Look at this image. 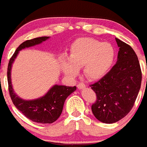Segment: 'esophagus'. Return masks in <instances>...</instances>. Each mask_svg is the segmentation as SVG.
<instances>
[{
  "label": "esophagus",
  "mask_w": 147,
  "mask_h": 147,
  "mask_svg": "<svg viewBox=\"0 0 147 147\" xmlns=\"http://www.w3.org/2000/svg\"><path fill=\"white\" fill-rule=\"evenodd\" d=\"M86 87V85L84 84L83 83H80L78 85H77V88L79 89V90H82V89H83V88Z\"/></svg>",
  "instance_id": "esophagus-1"
}]
</instances>
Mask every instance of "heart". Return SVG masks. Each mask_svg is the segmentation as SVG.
I'll use <instances>...</instances> for the list:
<instances>
[{
  "label": "heart",
  "mask_w": 147,
  "mask_h": 147,
  "mask_svg": "<svg viewBox=\"0 0 147 147\" xmlns=\"http://www.w3.org/2000/svg\"><path fill=\"white\" fill-rule=\"evenodd\" d=\"M115 56L111 45L92 38H80L72 44L69 57H60V67L65 75L76 77L80 69L83 67L86 77L92 80H98L111 70Z\"/></svg>",
  "instance_id": "heart-1"
}]
</instances>
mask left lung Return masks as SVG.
Returning <instances> with one entry per match:
<instances>
[{"mask_svg": "<svg viewBox=\"0 0 147 147\" xmlns=\"http://www.w3.org/2000/svg\"><path fill=\"white\" fill-rule=\"evenodd\" d=\"M118 61L105 77L91 85L97 100L92 105L99 121L112 124L120 121L133 108L141 86L142 74L137 56L130 45L115 38Z\"/></svg>", "mask_w": 147, "mask_h": 147, "instance_id": "left-lung-1", "label": "left lung"}]
</instances>
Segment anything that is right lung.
<instances>
[{
	"label": "right lung",
	"mask_w": 147,
	"mask_h": 147,
	"mask_svg": "<svg viewBox=\"0 0 147 147\" xmlns=\"http://www.w3.org/2000/svg\"><path fill=\"white\" fill-rule=\"evenodd\" d=\"M49 38V36H42L23 42L10 58L7 68L8 86L13 103L26 118L41 124H51L59 118L66 98L77 90V87L55 84L44 96L35 99L26 100L14 92L11 82V69L14 61L21 50L41 44Z\"/></svg>",
	"instance_id": "right-lung-1"
}]
</instances>
